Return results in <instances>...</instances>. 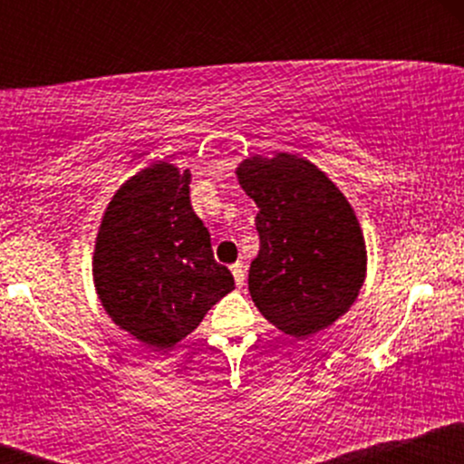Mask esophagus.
<instances>
[{
	"label": "esophagus",
	"instance_id": "esophagus-1",
	"mask_svg": "<svg viewBox=\"0 0 464 464\" xmlns=\"http://www.w3.org/2000/svg\"><path fill=\"white\" fill-rule=\"evenodd\" d=\"M231 273H233V279H236V285L242 287L244 285V279H246V266L242 262L233 264L231 266Z\"/></svg>",
	"mask_w": 464,
	"mask_h": 464
}]
</instances>
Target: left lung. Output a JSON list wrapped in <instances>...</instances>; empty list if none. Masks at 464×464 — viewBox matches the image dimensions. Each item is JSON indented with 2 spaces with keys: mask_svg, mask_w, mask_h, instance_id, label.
<instances>
[{
  "mask_svg": "<svg viewBox=\"0 0 464 464\" xmlns=\"http://www.w3.org/2000/svg\"><path fill=\"white\" fill-rule=\"evenodd\" d=\"M236 174L259 209L253 303L295 338L329 327L353 305L366 276L364 236L349 200L299 154H255Z\"/></svg>",
  "mask_w": 464,
  "mask_h": 464,
  "instance_id": "8db88e82",
  "label": "left lung"
}]
</instances>
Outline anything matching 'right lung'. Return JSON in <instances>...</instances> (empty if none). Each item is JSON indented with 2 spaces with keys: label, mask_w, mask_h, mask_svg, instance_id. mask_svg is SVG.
I'll return each mask as SVG.
<instances>
[{
  "label": "right lung",
  "mask_w": 464,
  "mask_h": 464,
  "mask_svg": "<svg viewBox=\"0 0 464 464\" xmlns=\"http://www.w3.org/2000/svg\"><path fill=\"white\" fill-rule=\"evenodd\" d=\"M185 169L154 161L115 191L95 237L93 284L117 327L168 351L236 287L189 202Z\"/></svg>",
  "instance_id": "add662e5"
}]
</instances>
